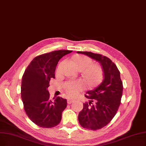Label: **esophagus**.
Here are the masks:
<instances>
[{"label":"esophagus","mask_w":146,"mask_h":146,"mask_svg":"<svg viewBox=\"0 0 146 146\" xmlns=\"http://www.w3.org/2000/svg\"><path fill=\"white\" fill-rule=\"evenodd\" d=\"M74 101V100H72V99H68V100H67V102L68 104H71Z\"/></svg>","instance_id":"34e87169"}]
</instances>
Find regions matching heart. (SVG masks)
Wrapping results in <instances>:
<instances>
[{
    "mask_svg": "<svg viewBox=\"0 0 146 146\" xmlns=\"http://www.w3.org/2000/svg\"><path fill=\"white\" fill-rule=\"evenodd\" d=\"M75 60L77 68L80 71H84V77L90 84L96 82L101 76V68L97 65H92L93 60L86 56H75ZM84 85L81 81L68 83L66 87L68 94L71 96L76 95L79 91L82 90Z\"/></svg>",
    "mask_w": 146,
    "mask_h": 146,
    "instance_id": "heart-1",
    "label": "heart"
}]
</instances>
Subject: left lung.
<instances>
[{
    "mask_svg": "<svg viewBox=\"0 0 146 146\" xmlns=\"http://www.w3.org/2000/svg\"><path fill=\"white\" fill-rule=\"evenodd\" d=\"M100 63L104 79L93 90L84 95L89 102L84 103L78 114L80 125L86 129L95 131L107 125L117 113L123 93V84L120 71L115 64L106 56L88 51H77Z\"/></svg>",
    "mask_w": 146,
    "mask_h": 146,
    "instance_id": "left-lung-1",
    "label": "left lung"
}]
</instances>
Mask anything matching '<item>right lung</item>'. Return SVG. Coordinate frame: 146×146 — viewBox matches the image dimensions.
<instances>
[{"label":"right lung","instance_id":"obj_1","mask_svg":"<svg viewBox=\"0 0 146 146\" xmlns=\"http://www.w3.org/2000/svg\"><path fill=\"white\" fill-rule=\"evenodd\" d=\"M71 50H57L35 57L23 75L21 100L26 114L34 123L42 127H53L60 122L66 99L58 96L51 100L48 90L51 78L61 58Z\"/></svg>","mask_w":146,"mask_h":146}]
</instances>
